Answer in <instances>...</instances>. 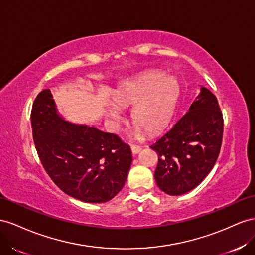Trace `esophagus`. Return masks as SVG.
I'll return each instance as SVG.
<instances>
[{"mask_svg": "<svg viewBox=\"0 0 255 255\" xmlns=\"http://www.w3.org/2000/svg\"><path fill=\"white\" fill-rule=\"evenodd\" d=\"M131 151H132L133 155L139 154V152L141 151V147L137 146V145H131Z\"/></svg>", "mask_w": 255, "mask_h": 255, "instance_id": "obj_1", "label": "esophagus"}]
</instances>
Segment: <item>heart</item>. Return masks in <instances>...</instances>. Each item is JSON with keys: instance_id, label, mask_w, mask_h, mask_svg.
Returning a JSON list of instances; mask_svg holds the SVG:
<instances>
[{"instance_id": "b5f03b06", "label": "heart", "mask_w": 255, "mask_h": 255, "mask_svg": "<svg viewBox=\"0 0 255 255\" xmlns=\"http://www.w3.org/2000/svg\"><path fill=\"white\" fill-rule=\"evenodd\" d=\"M178 95L179 85L175 79L162 77L158 72H146L121 85L113 97V104L120 109L132 106L131 120L136 125L133 135H141L144 130L154 134L170 122ZM106 116L113 129L123 121L114 109H108Z\"/></svg>"}]
</instances>
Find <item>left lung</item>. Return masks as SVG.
<instances>
[{
  "label": "left lung",
  "instance_id": "left-lung-1",
  "mask_svg": "<svg viewBox=\"0 0 255 255\" xmlns=\"http://www.w3.org/2000/svg\"><path fill=\"white\" fill-rule=\"evenodd\" d=\"M223 118L214 94L201 92L186 114L152 144L158 154L157 186L169 195H180L198 187L212 171L219 156Z\"/></svg>",
  "mask_w": 255,
  "mask_h": 255
}]
</instances>
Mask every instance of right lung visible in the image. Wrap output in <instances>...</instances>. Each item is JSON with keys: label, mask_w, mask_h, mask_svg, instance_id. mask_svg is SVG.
Listing matches in <instances>:
<instances>
[{"label": "right lung", "mask_w": 255, "mask_h": 255, "mask_svg": "<svg viewBox=\"0 0 255 255\" xmlns=\"http://www.w3.org/2000/svg\"><path fill=\"white\" fill-rule=\"evenodd\" d=\"M31 122L40 161L62 191L85 203H105L122 190L132 155L118 135L65 120L50 90L36 97Z\"/></svg>", "instance_id": "add662e5"}]
</instances>
